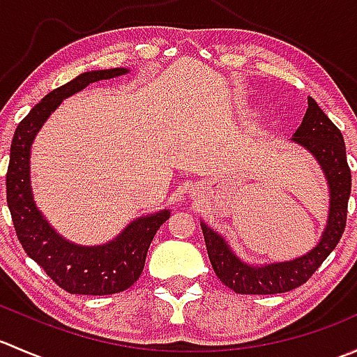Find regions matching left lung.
I'll list each match as a JSON object with an SVG mask.
<instances>
[{
  "instance_id": "obj_1",
  "label": "left lung",
  "mask_w": 357,
  "mask_h": 357,
  "mask_svg": "<svg viewBox=\"0 0 357 357\" xmlns=\"http://www.w3.org/2000/svg\"><path fill=\"white\" fill-rule=\"evenodd\" d=\"M291 142L304 146L318 160L330 188L328 221L321 240L307 254L285 262L252 266L242 261L225 238L202 221L207 254L218 278L236 294L269 295L290 291L307 282L312 273L340 242L347 221V202L351 195V169L345 155L344 136L326 117L318 103L309 96L302 124Z\"/></svg>"
}]
</instances>
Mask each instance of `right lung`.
Wrapping results in <instances>:
<instances>
[{"instance_id":"add662e5","label":"right lung","mask_w":357,"mask_h":357,"mask_svg":"<svg viewBox=\"0 0 357 357\" xmlns=\"http://www.w3.org/2000/svg\"><path fill=\"white\" fill-rule=\"evenodd\" d=\"M128 68L91 70L53 89L22 119L10 149L6 172V202L25 254L68 294L112 295L128 290L145 268L146 252L169 208L136 218L117 236L103 245H77L60 236L36 207L31 188V146L52 112L74 93L91 82L128 74Z\"/></svg>"}]
</instances>
